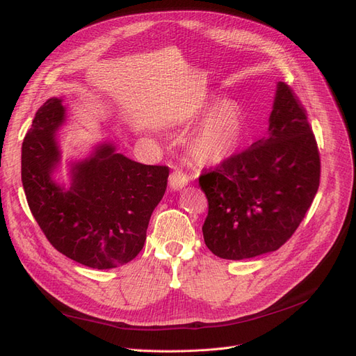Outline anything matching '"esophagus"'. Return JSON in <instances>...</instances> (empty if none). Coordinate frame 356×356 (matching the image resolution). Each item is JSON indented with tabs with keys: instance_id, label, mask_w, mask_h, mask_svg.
<instances>
[{
	"instance_id": "34e87169",
	"label": "esophagus",
	"mask_w": 356,
	"mask_h": 356,
	"mask_svg": "<svg viewBox=\"0 0 356 356\" xmlns=\"http://www.w3.org/2000/svg\"><path fill=\"white\" fill-rule=\"evenodd\" d=\"M188 184V177L182 170H174L169 177L170 190H181Z\"/></svg>"
}]
</instances>
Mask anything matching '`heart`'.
<instances>
[{
	"label": "heart",
	"instance_id": "1",
	"mask_svg": "<svg viewBox=\"0 0 356 356\" xmlns=\"http://www.w3.org/2000/svg\"><path fill=\"white\" fill-rule=\"evenodd\" d=\"M203 120L193 135L188 153L202 165H220L238 152L245 138V117L238 104L232 101L209 99L204 102L196 117Z\"/></svg>",
	"mask_w": 356,
	"mask_h": 356
}]
</instances>
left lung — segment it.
I'll return each mask as SVG.
<instances>
[{
    "instance_id": "8db88e82",
    "label": "left lung",
    "mask_w": 356,
    "mask_h": 356,
    "mask_svg": "<svg viewBox=\"0 0 356 356\" xmlns=\"http://www.w3.org/2000/svg\"><path fill=\"white\" fill-rule=\"evenodd\" d=\"M319 177V152L306 111L279 81L266 136L199 178L209 204L204 243L224 260L279 250L305 218Z\"/></svg>"
}]
</instances>
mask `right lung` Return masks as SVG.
I'll return each instance as SVG.
<instances>
[{
	"instance_id": "right-lung-1",
	"label": "right lung",
	"mask_w": 356,
	"mask_h": 356,
	"mask_svg": "<svg viewBox=\"0 0 356 356\" xmlns=\"http://www.w3.org/2000/svg\"><path fill=\"white\" fill-rule=\"evenodd\" d=\"M65 120L62 99L50 98L25 135L22 184L29 209L49 242L71 260L99 270L123 266L143 250L169 168L138 163L101 143L86 159L71 161L67 188L53 178Z\"/></svg>"
}]
</instances>
